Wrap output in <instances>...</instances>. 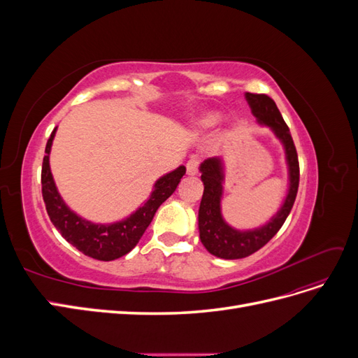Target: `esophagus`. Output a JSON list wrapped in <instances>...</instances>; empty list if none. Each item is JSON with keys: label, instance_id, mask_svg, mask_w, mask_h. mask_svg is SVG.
<instances>
[{"label": "esophagus", "instance_id": "obj_1", "mask_svg": "<svg viewBox=\"0 0 358 358\" xmlns=\"http://www.w3.org/2000/svg\"><path fill=\"white\" fill-rule=\"evenodd\" d=\"M200 167V159L199 158H191L187 162V173L188 175H196Z\"/></svg>", "mask_w": 358, "mask_h": 358}]
</instances>
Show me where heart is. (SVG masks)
I'll list each match as a JSON object with an SVG mask.
<instances>
[{
    "label": "heart",
    "mask_w": 358,
    "mask_h": 358,
    "mask_svg": "<svg viewBox=\"0 0 358 358\" xmlns=\"http://www.w3.org/2000/svg\"><path fill=\"white\" fill-rule=\"evenodd\" d=\"M218 122H220L218 115L210 113V115H206V116H203V117L200 119V121H199V127H200V128H210V127H215Z\"/></svg>",
    "instance_id": "obj_1"
}]
</instances>
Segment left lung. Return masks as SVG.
I'll use <instances>...</instances> for the list:
<instances>
[{"mask_svg":"<svg viewBox=\"0 0 358 358\" xmlns=\"http://www.w3.org/2000/svg\"><path fill=\"white\" fill-rule=\"evenodd\" d=\"M246 101L251 106L254 116L259 124H264L273 129L276 137L282 142L285 148V157L288 162L289 188L284 204L276 215L266 225L255 230L239 231L227 224L221 213V197H222V180L224 167L221 158H209L200 166L201 180L204 185L203 197L199 210V230L200 241L208 251L220 258L239 259L249 257L263 248L284 225L287 216L289 215L292 204L296 201L300 169L297 150L289 134V128L280 115L276 103L266 94L246 92Z\"/></svg>","mask_w":358,"mask_h":358,"instance_id":"left-lung-1","label":"left lung"}]
</instances>
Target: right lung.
Segmentation results:
<instances>
[{
  "label": "right lung",
  "instance_id": "add662e5",
  "mask_svg": "<svg viewBox=\"0 0 358 358\" xmlns=\"http://www.w3.org/2000/svg\"><path fill=\"white\" fill-rule=\"evenodd\" d=\"M55 131L57 128L53 129L46 143L41 167V194L52 224L57 227L64 239L78 248L85 255L100 259V262H112V259L124 257L138 243L140 237L152 222L159 206L175 192L182 176L187 171L185 166H180L159 178L155 182L149 200L133 215H129L127 220L109 225L94 224L80 218L79 215L69 209V206L59 196L55 182H53L49 166V154Z\"/></svg>",
  "mask_w": 358,
  "mask_h": 358
}]
</instances>
